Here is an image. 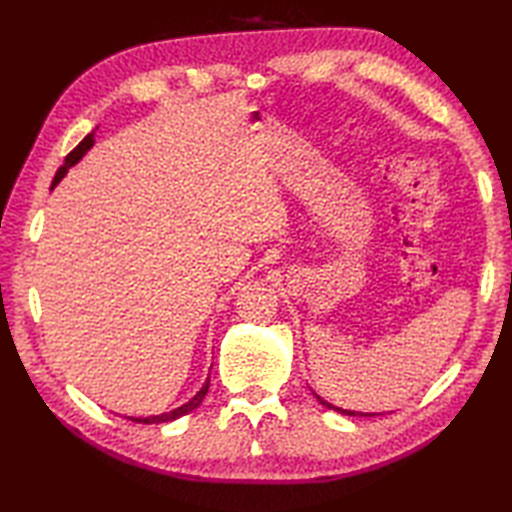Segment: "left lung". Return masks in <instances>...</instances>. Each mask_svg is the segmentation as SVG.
<instances>
[{
  "label": "left lung",
  "mask_w": 512,
  "mask_h": 512,
  "mask_svg": "<svg viewBox=\"0 0 512 512\" xmlns=\"http://www.w3.org/2000/svg\"><path fill=\"white\" fill-rule=\"evenodd\" d=\"M317 398H319L321 405H325V407H328V409H334V411H341V413H345V416H363V413H358V411H347V409H339V407H334V405H330V402L321 400V396H317Z\"/></svg>",
  "instance_id": "obj_1"
}]
</instances>
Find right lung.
Returning a JSON list of instances; mask_svg holds the SVG:
<instances>
[{
    "label": "right lung",
    "mask_w": 512,
    "mask_h": 512,
    "mask_svg": "<svg viewBox=\"0 0 512 512\" xmlns=\"http://www.w3.org/2000/svg\"><path fill=\"white\" fill-rule=\"evenodd\" d=\"M94 145V132L92 134H88L85 136L79 145H76L68 156H65V162H63V167H59V171L54 173V180H52V187H57L59 184V180L65 176V171H68L74 162H79L81 160V156L85 154V151H88L90 147ZM206 391H209V380H206V385L198 391V394H195L187 405H182V407H178V409H173V411H169V413H160V416H149V418H129L132 422H143V424H154V422H171V420H176V418H180V416H184V413H189V411H193L195 407H200V402L204 400V396H206Z\"/></svg>",
    "instance_id": "obj_1"
}]
</instances>
